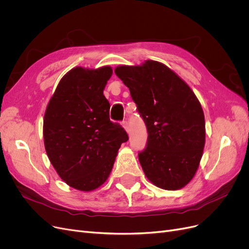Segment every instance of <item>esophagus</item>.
<instances>
[{"instance_id":"esophagus-1","label":"esophagus","mask_w":249,"mask_h":249,"mask_svg":"<svg viewBox=\"0 0 249 249\" xmlns=\"http://www.w3.org/2000/svg\"><path fill=\"white\" fill-rule=\"evenodd\" d=\"M122 127L126 130V132H127V133H129V126H128L127 121H123V122H122Z\"/></svg>"}]
</instances>
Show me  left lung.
<instances>
[{"instance_id": "obj_1", "label": "left lung", "mask_w": 249, "mask_h": 249, "mask_svg": "<svg viewBox=\"0 0 249 249\" xmlns=\"http://www.w3.org/2000/svg\"><path fill=\"white\" fill-rule=\"evenodd\" d=\"M115 73L129 88L147 128L146 148L138 154L146 178L163 190L184 188L197 173L205 146V116L198 98L159 61L119 65Z\"/></svg>"}]
</instances>
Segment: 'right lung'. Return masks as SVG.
<instances>
[{"label": "right lung", "instance_id": "1", "mask_svg": "<svg viewBox=\"0 0 249 249\" xmlns=\"http://www.w3.org/2000/svg\"><path fill=\"white\" fill-rule=\"evenodd\" d=\"M111 67H76L65 73L50 98L43 119L44 146L60 178L90 192L110 176L116 156L128 140L125 130L110 121L104 89Z\"/></svg>", "mask_w": 249, "mask_h": 249}]
</instances>
